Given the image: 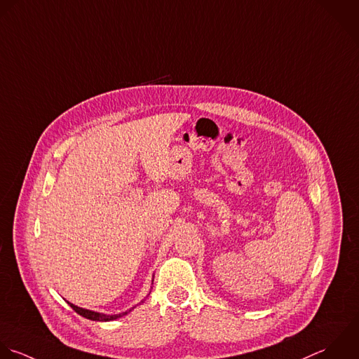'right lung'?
<instances>
[{
    "instance_id": "1",
    "label": "right lung",
    "mask_w": 359,
    "mask_h": 359,
    "mask_svg": "<svg viewBox=\"0 0 359 359\" xmlns=\"http://www.w3.org/2000/svg\"><path fill=\"white\" fill-rule=\"evenodd\" d=\"M68 304H69V302H68ZM69 306H71L78 315H81L82 318H86V319H89V320H96V322H110V320H116V319H118V318L127 315L128 312H131V309H130V311L123 312V313H118V315H103V313H97V312H92V311H86V309L78 308V306H75V305H72V304H69Z\"/></svg>"
}]
</instances>
